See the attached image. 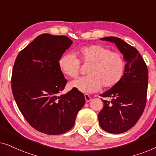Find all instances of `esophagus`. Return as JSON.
I'll return each instance as SVG.
<instances>
[{"label":"esophagus","instance_id":"34e87169","mask_svg":"<svg viewBox=\"0 0 156 156\" xmlns=\"http://www.w3.org/2000/svg\"><path fill=\"white\" fill-rule=\"evenodd\" d=\"M84 97H85V101H86V102H89L91 100V98L90 97V96H89V94H84Z\"/></svg>","mask_w":156,"mask_h":156}]
</instances>
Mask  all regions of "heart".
I'll use <instances>...</instances> for the list:
<instances>
[{"mask_svg": "<svg viewBox=\"0 0 156 156\" xmlns=\"http://www.w3.org/2000/svg\"><path fill=\"white\" fill-rule=\"evenodd\" d=\"M78 53L83 62L91 65L88 71L89 76L70 82V88L84 93L95 92L102 86L105 89L112 88L122 79L126 64L121 53L112 52L99 44L82 47ZM59 67L67 76L76 78L80 72L81 62L74 55L67 53L59 59Z\"/></svg>", "mask_w": 156, "mask_h": 156, "instance_id": "1", "label": "heart"}]
</instances>
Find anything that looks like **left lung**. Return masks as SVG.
Masks as SVG:
<instances>
[{
	"label": "left lung",
	"mask_w": 156,
	"mask_h": 156,
	"mask_svg": "<svg viewBox=\"0 0 156 156\" xmlns=\"http://www.w3.org/2000/svg\"><path fill=\"white\" fill-rule=\"evenodd\" d=\"M101 40L114 42L126 62L120 82L100 96L104 107L98 114L99 125L111 133H121L131 129L141 116L146 104L148 72L146 64L134 47L116 37Z\"/></svg>",
	"instance_id": "left-lung-1"
}]
</instances>
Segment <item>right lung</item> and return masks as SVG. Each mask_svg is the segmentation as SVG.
Returning a JSON list of instances; mask_svg holds the SVG:
<instances>
[{
	"instance_id": "add662e5",
	"label": "right lung",
	"mask_w": 156,
	"mask_h": 156,
	"mask_svg": "<svg viewBox=\"0 0 156 156\" xmlns=\"http://www.w3.org/2000/svg\"><path fill=\"white\" fill-rule=\"evenodd\" d=\"M72 44L67 36L38 35L19 52L12 69V91L19 110L32 127L49 135L71 129L85 104L75 88L60 94L67 80L59 60Z\"/></svg>"
}]
</instances>
